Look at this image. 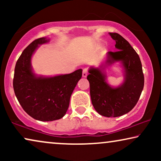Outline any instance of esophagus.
<instances>
[{"label": "esophagus", "mask_w": 161, "mask_h": 161, "mask_svg": "<svg viewBox=\"0 0 161 161\" xmlns=\"http://www.w3.org/2000/svg\"><path fill=\"white\" fill-rule=\"evenodd\" d=\"M87 74H88V69H86V68H85V69H83V70L82 76L83 77V78H86Z\"/></svg>", "instance_id": "1"}]
</instances>
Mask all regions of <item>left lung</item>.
<instances>
[{"mask_svg": "<svg viewBox=\"0 0 161 161\" xmlns=\"http://www.w3.org/2000/svg\"><path fill=\"white\" fill-rule=\"evenodd\" d=\"M109 34L116 41L117 51L108 53L105 64L99 68H90L87 79L92 103L97 112L106 117H117L135 107L144 89V77L139 56L128 42L117 33ZM117 61L124 68L125 80L119 87L113 88L107 83L102 71L105 65Z\"/></svg>", "mask_w": 161, "mask_h": 161, "instance_id": "1", "label": "left lung"}]
</instances>
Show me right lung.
<instances>
[{
    "mask_svg": "<svg viewBox=\"0 0 161 161\" xmlns=\"http://www.w3.org/2000/svg\"><path fill=\"white\" fill-rule=\"evenodd\" d=\"M45 37L35 39L17 60L14 68L13 88L24 111L36 120L49 122L62 118L69 105L70 97L82 69L54 77L37 76L32 70V55L40 45L47 43Z\"/></svg>",
    "mask_w": 161,
    "mask_h": 161,
    "instance_id": "add662e5",
    "label": "right lung"
}]
</instances>
